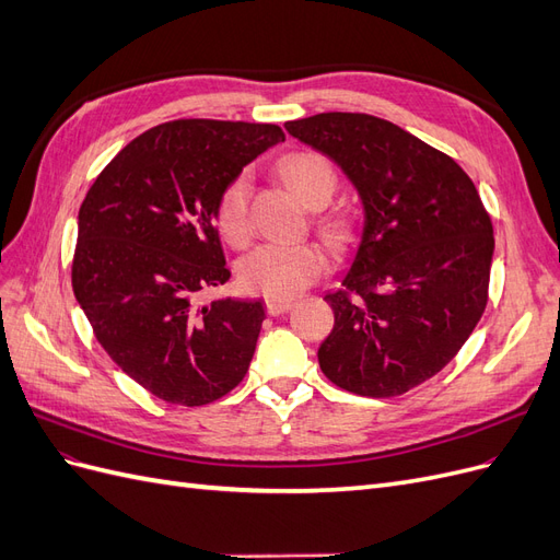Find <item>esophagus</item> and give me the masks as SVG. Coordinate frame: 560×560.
Masks as SVG:
<instances>
[{
	"label": "esophagus",
	"instance_id": "obj_1",
	"mask_svg": "<svg viewBox=\"0 0 560 560\" xmlns=\"http://www.w3.org/2000/svg\"><path fill=\"white\" fill-rule=\"evenodd\" d=\"M294 308V301L292 299H276V296H268L266 299V311L268 315H282L287 311Z\"/></svg>",
	"mask_w": 560,
	"mask_h": 560
}]
</instances>
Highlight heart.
Returning <instances> with one entry per match:
<instances>
[{
    "label": "heart",
    "instance_id": "obj_1",
    "mask_svg": "<svg viewBox=\"0 0 560 560\" xmlns=\"http://www.w3.org/2000/svg\"><path fill=\"white\" fill-rule=\"evenodd\" d=\"M280 173L292 191L311 208H319L336 189V171L327 156L317 151H294L280 161ZM249 194L252 175H235L222 191L217 206V224L224 238L243 245L249 238ZM325 238L341 247L350 241V219L334 214L319 222ZM327 270V254L317 243H264L249 249L238 261V282L245 292L284 299L292 296Z\"/></svg>",
    "mask_w": 560,
    "mask_h": 560
}]
</instances>
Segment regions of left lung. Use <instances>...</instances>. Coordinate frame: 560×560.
<instances>
[{"mask_svg":"<svg viewBox=\"0 0 560 560\" xmlns=\"http://www.w3.org/2000/svg\"><path fill=\"white\" fill-rule=\"evenodd\" d=\"M329 156L364 210L343 290L325 301L334 329L317 350L334 385L397 397L439 374L486 311L493 224L451 156L369 114L327 112L284 124Z\"/></svg>","mask_w":560,"mask_h":560,"instance_id":"1","label":"left lung"}]
</instances>
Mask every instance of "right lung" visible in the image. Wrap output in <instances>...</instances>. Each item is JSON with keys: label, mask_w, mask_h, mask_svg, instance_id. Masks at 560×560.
<instances>
[{"label": "right lung", "mask_w": 560, "mask_h": 560, "mask_svg": "<svg viewBox=\"0 0 560 560\" xmlns=\"http://www.w3.org/2000/svg\"><path fill=\"white\" fill-rule=\"evenodd\" d=\"M278 142L273 124H161L118 151L81 202L74 296L109 358L167 404H210L247 374L264 301L198 296L231 278L214 226L222 191Z\"/></svg>", "instance_id": "add662e5"}]
</instances>
